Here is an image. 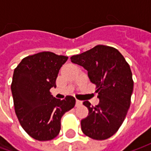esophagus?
Here are the masks:
<instances>
[{
    "instance_id": "obj_1",
    "label": "esophagus",
    "mask_w": 151,
    "mask_h": 151,
    "mask_svg": "<svg viewBox=\"0 0 151 151\" xmlns=\"http://www.w3.org/2000/svg\"><path fill=\"white\" fill-rule=\"evenodd\" d=\"M82 104V101H80V100H78V99H77V100H76V106H77V107H78V106H81Z\"/></svg>"
}]
</instances>
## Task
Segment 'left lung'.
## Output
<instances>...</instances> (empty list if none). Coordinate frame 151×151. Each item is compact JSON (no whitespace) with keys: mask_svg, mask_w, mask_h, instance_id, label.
I'll return each instance as SVG.
<instances>
[{"mask_svg":"<svg viewBox=\"0 0 151 151\" xmlns=\"http://www.w3.org/2000/svg\"><path fill=\"white\" fill-rule=\"evenodd\" d=\"M70 59L87 70L99 99L95 107L83 102L89 113L81 121L82 132L92 139H108L118 131L130 107L133 81L129 65L118 50L105 45H97Z\"/></svg>","mask_w":151,"mask_h":151,"instance_id":"obj_1","label":"left lung"}]
</instances>
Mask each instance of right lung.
<instances>
[{
    "label": "right lung",
    "mask_w": 151,
    "mask_h": 151,
    "mask_svg": "<svg viewBox=\"0 0 151 151\" xmlns=\"http://www.w3.org/2000/svg\"><path fill=\"white\" fill-rule=\"evenodd\" d=\"M68 56L42 52L22 60L14 71L11 91L16 116L23 129L34 139L49 141L60 130V120L76 100L67 96L60 100L51 95L56 88L60 69Z\"/></svg>",
    "instance_id": "obj_1"
}]
</instances>
